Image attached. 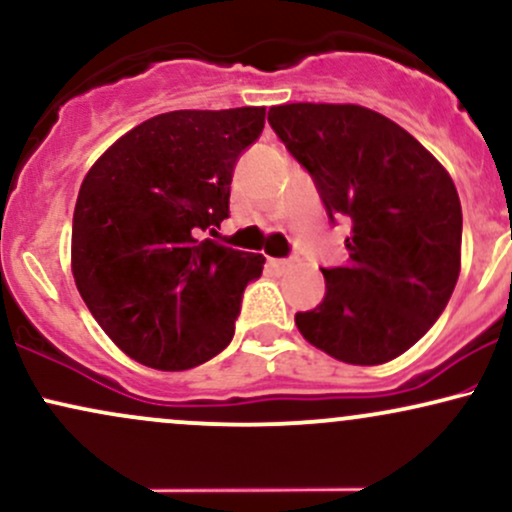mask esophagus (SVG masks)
I'll return each instance as SVG.
<instances>
[{"mask_svg": "<svg viewBox=\"0 0 512 512\" xmlns=\"http://www.w3.org/2000/svg\"><path fill=\"white\" fill-rule=\"evenodd\" d=\"M269 264H272L274 269H281V272H284V269H291L293 267V260H276V257H272V260H269Z\"/></svg>", "mask_w": 512, "mask_h": 512, "instance_id": "1", "label": "esophagus"}]
</instances>
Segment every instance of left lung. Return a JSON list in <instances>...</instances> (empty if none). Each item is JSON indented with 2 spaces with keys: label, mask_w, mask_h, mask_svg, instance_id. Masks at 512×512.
I'll return each instance as SVG.
<instances>
[{
  "label": "left lung",
  "mask_w": 512,
  "mask_h": 512,
  "mask_svg": "<svg viewBox=\"0 0 512 512\" xmlns=\"http://www.w3.org/2000/svg\"><path fill=\"white\" fill-rule=\"evenodd\" d=\"M269 125L313 175L327 214L351 221L349 260L322 269L325 298L296 313L305 342L354 366L411 349L460 276L462 207L450 173L390 117L354 103H286Z\"/></svg>",
  "instance_id": "left-lung-1"
}]
</instances>
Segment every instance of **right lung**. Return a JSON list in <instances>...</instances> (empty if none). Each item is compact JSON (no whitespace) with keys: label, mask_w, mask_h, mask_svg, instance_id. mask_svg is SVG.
I'll return each mask as SVG.
<instances>
[{"label":"right lung","mask_w":512,"mask_h":512,"mask_svg":"<svg viewBox=\"0 0 512 512\" xmlns=\"http://www.w3.org/2000/svg\"><path fill=\"white\" fill-rule=\"evenodd\" d=\"M264 108L173 110L122 134L81 182L72 274L98 325L134 361L187 370L226 349L264 257L202 240L228 219L238 156Z\"/></svg>","instance_id":"obj_1"}]
</instances>
